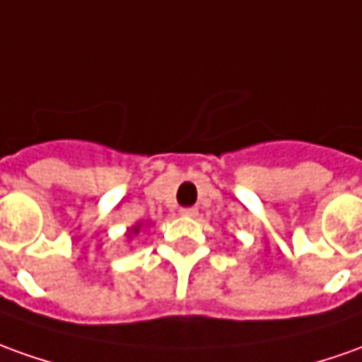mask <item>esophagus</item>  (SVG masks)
Instances as JSON below:
<instances>
[{
	"instance_id": "1",
	"label": "esophagus",
	"mask_w": 362,
	"mask_h": 362,
	"mask_svg": "<svg viewBox=\"0 0 362 362\" xmlns=\"http://www.w3.org/2000/svg\"><path fill=\"white\" fill-rule=\"evenodd\" d=\"M181 214L183 216H197V209L195 206H185V209H181Z\"/></svg>"
}]
</instances>
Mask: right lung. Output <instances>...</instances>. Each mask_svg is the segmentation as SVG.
Returning <instances> with one entry per match:
<instances>
[{
	"instance_id": "add662e5",
	"label": "right lung",
	"mask_w": 362,
	"mask_h": 362,
	"mask_svg": "<svg viewBox=\"0 0 362 362\" xmlns=\"http://www.w3.org/2000/svg\"><path fill=\"white\" fill-rule=\"evenodd\" d=\"M139 228H141V223H138L136 226H132L128 230V238H132V236H136V234L139 233Z\"/></svg>"
}]
</instances>
